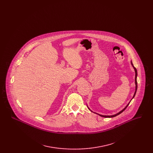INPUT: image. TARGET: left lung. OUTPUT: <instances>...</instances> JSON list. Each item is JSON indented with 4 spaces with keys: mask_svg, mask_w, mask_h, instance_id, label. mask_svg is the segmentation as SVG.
I'll return each instance as SVG.
<instances>
[{
    "mask_svg": "<svg viewBox=\"0 0 153 153\" xmlns=\"http://www.w3.org/2000/svg\"><path fill=\"white\" fill-rule=\"evenodd\" d=\"M131 64H132V65L133 66V68H134V70H135V93H134V95L133 96V97H132V99L134 97V96H135V95L136 94V92H137V88H138V84H137V75H138V73H137V69L133 65V64H132V62H131ZM131 99V100H132ZM131 101L130 102H131ZM130 102L126 105V107L124 108L123 110H122L121 111H120L119 113H117V114H115V115H111V116H106V115H100V114H98L99 115H100V117H116L117 115H119V114H120L122 112H123L125 110V109H126V108L128 107V105H129V104H130ZM95 114H96V113H95Z\"/></svg>",
    "mask_w": 153,
    "mask_h": 153,
    "instance_id": "8db88e82",
    "label": "left lung"
}]
</instances>
